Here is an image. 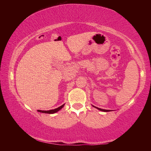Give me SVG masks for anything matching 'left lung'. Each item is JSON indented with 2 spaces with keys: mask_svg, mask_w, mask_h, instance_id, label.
<instances>
[{
  "mask_svg": "<svg viewBox=\"0 0 151 151\" xmlns=\"http://www.w3.org/2000/svg\"><path fill=\"white\" fill-rule=\"evenodd\" d=\"M94 107H96V106H94ZM96 109H98L99 110H100V111H104V112H109V111H110V110H104V109H100V108H98V107H96Z\"/></svg>",
  "mask_w": 151,
  "mask_h": 151,
  "instance_id": "1",
  "label": "left lung"
}]
</instances>
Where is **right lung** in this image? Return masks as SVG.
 <instances>
[{
    "label": "right lung",
    "mask_w": 151,
    "mask_h": 151,
    "mask_svg": "<svg viewBox=\"0 0 151 151\" xmlns=\"http://www.w3.org/2000/svg\"><path fill=\"white\" fill-rule=\"evenodd\" d=\"M65 105V104H63V105H61L60 106L58 107V108L55 109H52V110H50V111H41V110H38V111L40 112H43V113H48V114H53V113H55V112H58V111H60V110L63 108V107Z\"/></svg>",
    "instance_id": "right-lung-1"
}]
</instances>
